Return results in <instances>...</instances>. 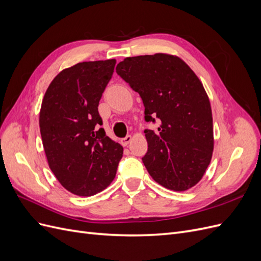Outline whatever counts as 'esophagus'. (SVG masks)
<instances>
[{"instance_id": "esophagus-1", "label": "esophagus", "mask_w": 261, "mask_h": 261, "mask_svg": "<svg viewBox=\"0 0 261 261\" xmlns=\"http://www.w3.org/2000/svg\"><path fill=\"white\" fill-rule=\"evenodd\" d=\"M130 140H132V136H130V135H127L126 137H124V138L121 139V144H122L123 146H127V145L130 143Z\"/></svg>"}]
</instances>
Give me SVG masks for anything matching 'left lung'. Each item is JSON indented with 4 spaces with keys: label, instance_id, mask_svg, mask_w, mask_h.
I'll use <instances>...</instances> for the list:
<instances>
[{
    "label": "left lung",
    "instance_id": "left-lung-1",
    "mask_svg": "<svg viewBox=\"0 0 261 261\" xmlns=\"http://www.w3.org/2000/svg\"><path fill=\"white\" fill-rule=\"evenodd\" d=\"M116 73L139 93L145 121L159 122L156 130L145 129L149 174L172 191L196 185L213 151L211 107L198 77L184 61L163 53L126 58Z\"/></svg>",
    "mask_w": 261,
    "mask_h": 261
}]
</instances>
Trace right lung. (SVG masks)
Segmentation results:
<instances>
[{
    "instance_id": "right-lung-1",
    "label": "right lung",
    "mask_w": 261,
    "mask_h": 261,
    "mask_svg": "<svg viewBox=\"0 0 261 261\" xmlns=\"http://www.w3.org/2000/svg\"><path fill=\"white\" fill-rule=\"evenodd\" d=\"M115 64L83 62L62 70L42 100L39 125L49 167L78 196H92L111 184L123 155V147L100 127L98 111Z\"/></svg>"
}]
</instances>
